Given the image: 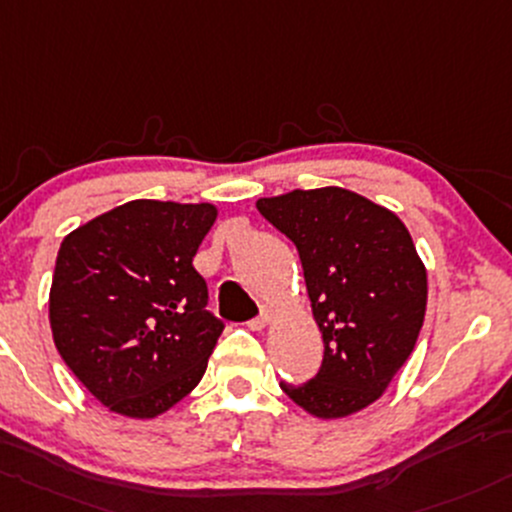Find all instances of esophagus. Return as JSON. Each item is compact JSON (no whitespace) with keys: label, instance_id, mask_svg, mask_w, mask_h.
Masks as SVG:
<instances>
[{"label":"esophagus","instance_id":"34e87169","mask_svg":"<svg viewBox=\"0 0 512 512\" xmlns=\"http://www.w3.org/2000/svg\"><path fill=\"white\" fill-rule=\"evenodd\" d=\"M270 321H272V309H270V306H262L260 316H257V319H252L247 326H250L252 331H262V328L270 326Z\"/></svg>","mask_w":512,"mask_h":512}]
</instances>
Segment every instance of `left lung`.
<instances>
[{
  "instance_id": "obj_1",
  "label": "left lung",
  "mask_w": 512,
  "mask_h": 512,
  "mask_svg": "<svg viewBox=\"0 0 512 512\" xmlns=\"http://www.w3.org/2000/svg\"><path fill=\"white\" fill-rule=\"evenodd\" d=\"M257 211L297 245L324 338L309 383H279L319 419L373 405L405 365L427 311V270L400 218L348 188L260 198Z\"/></svg>"
}]
</instances>
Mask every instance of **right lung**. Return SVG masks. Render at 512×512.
Wrapping results in <instances>:
<instances>
[{
	"mask_svg": "<svg viewBox=\"0 0 512 512\" xmlns=\"http://www.w3.org/2000/svg\"><path fill=\"white\" fill-rule=\"evenodd\" d=\"M211 203L139 198L61 242L48 294L53 343L110 412L154 419L201 383L223 321L193 267Z\"/></svg>",
	"mask_w": 512,
	"mask_h": 512,
	"instance_id": "1",
	"label": "right lung"
}]
</instances>
